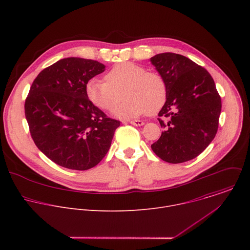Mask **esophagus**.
Returning a JSON list of instances; mask_svg holds the SVG:
<instances>
[{
	"label": "esophagus",
	"mask_w": 250,
	"mask_h": 250,
	"mask_svg": "<svg viewBox=\"0 0 250 250\" xmlns=\"http://www.w3.org/2000/svg\"><path fill=\"white\" fill-rule=\"evenodd\" d=\"M129 124H131V125H145V123L142 122V121H139V120H134V121H130L129 122Z\"/></svg>",
	"instance_id": "esophagus-1"
}]
</instances>
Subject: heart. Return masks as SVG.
Returning <instances> with one entry per match:
<instances>
[{
	"instance_id": "heart-1",
	"label": "heart",
	"mask_w": 250,
	"mask_h": 250,
	"mask_svg": "<svg viewBox=\"0 0 250 250\" xmlns=\"http://www.w3.org/2000/svg\"><path fill=\"white\" fill-rule=\"evenodd\" d=\"M104 80L90 79L86 95L94 105L110 112L121 102L124 92L125 101L114 111L118 118L132 119L147 112L155 113L166 101L167 89L162 76L140 65L119 63L106 72Z\"/></svg>"
}]
</instances>
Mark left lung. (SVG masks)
Here are the masks:
<instances>
[{"mask_svg":"<svg viewBox=\"0 0 250 250\" xmlns=\"http://www.w3.org/2000/svg\"><path fill=\"white\" fill-rule=\"evenodd\" d=\"M150 62L167 89L166 102L158 114L164 131L151 148L169 163L194 159L218 131L222 101L215 81L204 67L180 54L160 53ZM162 117L168 119L166 124Z\"/></svg>","mask_w":250,"mask_h":250,"instance_id":"obj_1","label":"left lung"}]
</instances>
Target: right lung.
I'll return each instance as SVG.
<instances>
[{"instance_id":"1","label":"right lung","mask_w":250,"mask_h":250,"mask_svg":"<svg viewBox=\"0 0 250 250\" xmlns=\"http://www.w3.org/2000/svg\"><path fill=\"white\" fill-rule=\"evenodd\" d=\"M92 59L68 57L43 69L24 104L30 135L59 166L88 170L109 151L121 122L105 116L86 95V84L104 71Z\"/></svg>"}]
</instances>
